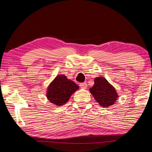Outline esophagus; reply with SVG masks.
<instances>
[{"mask_svg": "<svg viewBox=\"0 0 152 152\" xmlns=\"http://www.w3.org/2000/svg\"><path fill=\"white\" fill-rule=\"evenodd\" d=\"M79 86H80L81 89H86L87 87V85L86 83H80V85H79Z\"/></svg>", "mask_w": 152, "mask_h": 152, "instance_id": "esophagus-1", "label": "esophagus"}]
</instances>
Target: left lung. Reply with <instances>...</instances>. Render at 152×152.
Instances as JSON below:
<instances>
[{
  "label": "left lung",
  "instance_id": "left-lung-1",
  "mask_svg": "<svg viewBox=\"0 0 152 152\" xmlns=\"http://www.w3.org/2000/svg\"><path fill=\"white\" fill-rule=\"evenodd\" d=\"M94 86L89 89L96 102L103 107L115 104L118 98L115 89L103 77L95 78Z\"/></svg>",
  "mask_w": 152,
  "mask_h": 152
}]
</instances>
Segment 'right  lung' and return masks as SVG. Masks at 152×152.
I'll return each instance as SVG.
<instances>
[{"instance_id": "1", "label": "right lung", "mask_w": 152, "mask_h": 152, "mask_svg": "<svg viewBox=\"0 0 152 152\" xmlns=\"http://www.w3.org/2000/svg\"><path fill=\"white\" fill-rule=\"evenodd\" d=\"M79 89L77 85L65 75H58L48 87L47 97L50 103L57 106L65 104L71 95Z\"/></svg>"}]
</instances>
